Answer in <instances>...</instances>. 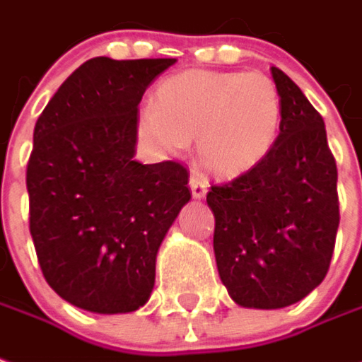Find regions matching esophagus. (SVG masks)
<instances>
[{
	"mask_svg": "<svg viewBox=\"0 0 362 362\" xmlns=\"http://www.w3.org/2000/svg\"><path fill=\"white\" fill-rule=\"evenodd\" d=\"M188 186H189V189H192V198H194V199L206 198L207 184L202 180V178H198V176H189Z\"/></svg>",
	"mask_w": 362,
	"mask_h": 362,
	"instance_id": "obj_1",
	"label": "esophagus"
}]
</instances>
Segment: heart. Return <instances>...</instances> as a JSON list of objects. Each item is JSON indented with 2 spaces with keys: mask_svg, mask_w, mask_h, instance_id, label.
<instances>
[{
  "mask_svg": "<svg viewBox=\"0 0 362 362\" xmlns=\"http://www.w3.org/2000/svg\"><path fill=\"white\" fill-rule=\"evenodd\" d=\"M282 98L262 72L186 70L163 80L155 107L137 115L139 137L163 155H182L196 139L199 166L216 178L255 170L276 146Z\"/></svg>",
  "mask_w": 362,
  "mask_h": 362,
  "instance_id": "1",
  "label": "heart"
}]
</instances>
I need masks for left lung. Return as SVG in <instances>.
Masks as SVG:
<instances>
[{"mask_svg":"<svg viewBox=\"0 0 362 362\" xmlns=\"http://www.w3.org/2000/svg\"><path fill=\"white\" fill-rule=\"evenodd\" d=\"M276 146L255 170L211 186L217 272L237 305L286 308L322 284L339 227L337 166L322 115L282 70Z\"/></svg>","mask_w":362,"mask_h":362,"instance_id":"8db88e82","label":"left lung"}]
</instances>
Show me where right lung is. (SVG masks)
<instances>
[{
  "mask_svg": "<svg viewBox=\"0 0 362 362\" xmlns=\"http://www.w3.org/2000/svg\"><path fill=\"white\" fill-rule=\"evenodd\" d=\"M174 62L92 58L35 125L27 164L35 251L49 286L86 312L129 313L148 302L158 249L192 198L182 164L133 158L139 103Z\"/></svg>",
  "mask_w": 362,
  "mask_h": 362,
  "instance_id": "add662e5",
  "label": "right lung"
}]
</instances>
